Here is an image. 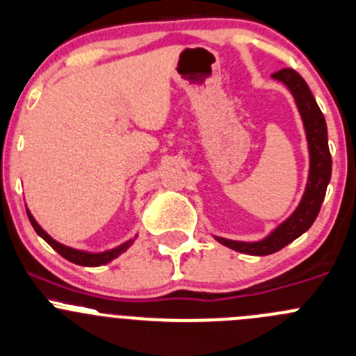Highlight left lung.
Listing matches in <instances>:
<instances>
[{"instance_id":"1","label":"left lung","mask_w":356,"mask_h":356,"mask_svg":"<svg viewBox=\"0 0 356 356\" xmlns=\"http://www.w3.org/2000/svg\"><path fill=\"white\" fill-rule=\"evenodd\" d=\"M272 76L273 79L282 81L296 100L302 124H305L306 138H308L309 175L305 195H302L298 209L279 228H275L268 237L259 242H237L216 237V241L227 248L252 256L273 254V252L280 251L287 244H291L294 238H298L299 235L305 234L312 227L320 213L327 185L330 181V173H332V159H330L329 142H327L325 119H323L322 111L316 105L306 81L299 76L296 70L289 69V67L277 70Z\"/></svg>"}]
</instances>
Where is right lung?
<instances>
[{
	"mask_svg": "<svg viewBox=\"0 0 356 356\" xmlns=\"http://www.w3.org/2000/svg\"><path fill=\"white\" fill-rule=\"evenodd\" d=\"M27 216H29V221L31 225H33V228L36 230V234L40 235V237H43L44 241L48 242V244L51 245V248L55 249V251L58 252L62 258H65L67 261L70 263H76V265H81V266H100V265H107L108 261H112V259L118 258L119 254H122V252L126 251V249L129 248V245L133 244V241H128L124 242V244H121L119 248H114L111 249V251H105V252H84V251H77V249H72V248H67V245L60 244V242L54 241V238L50 237V235L47 234V232L43 230V228L38 225V221L34 220L33 214L27 211Z\"/></svg>",
	"mask_w": 356,
	"mask_h": 356,
	"instance_id": "1",
	"label": "right lung"
}]
</instances>
